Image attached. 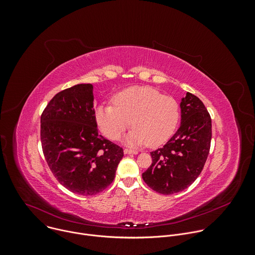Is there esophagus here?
Masks as SVG:
<instances>
[{
	"mask_svg": "<svg viewBox=\"0 0 255 255\" xmlns=\"http://www.w3.org/2000/svg\"><path fill=\"white\" fill-rule=\"evenodd\" d=\"M124 153L125 154H137L138 152L136 150H132V149H129V148H125L124 149Z\"/></svg>",
	"mask_w": 255,
	"mask_h": 255,
	"instance_id": "34e87169",
	"label": "esophagus"
}]
</instances>
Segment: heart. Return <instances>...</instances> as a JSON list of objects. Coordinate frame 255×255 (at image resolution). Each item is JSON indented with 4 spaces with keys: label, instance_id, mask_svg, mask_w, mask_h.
<instances>
[{
    "label": "heart",
    "instance_id": "b5f03b06",
    "mask_svg": "<svg viewBox=\"0 0 255 255\" xmlns=\"http://www.w3.org/2000/svg\"><path fill=\"white\" fill-rule=\"evenodd\" d=\"M178 120L177 101L151 87L125 89L113 97V104H102L96 109L97 124L111 140H119L131 122L134 129L127 137L131 145L159 146L172 135Z\"/></svg>",
    "mask_w": 255,
    "mask_h": 255
}]
</instances>
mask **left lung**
<instances>
[{
    "label": "left lung",
    "mask_w": 255,
    "mask_h": 255,
    "mask_svg": "<svg viewBox=\"0 0 255 255\" xmlns=\"http://www.w3.org/2000/svg\"><path fill=\"white\" fill-rule=\"evenodd\" d=\"M180 109V127L163 147L150 152L152 163L142 173L145 184L162 195L189 188L202 172L210 151L212 120L204 103L187 93Z\"/></svg>",
    "instance_id": "obj_1"
}]
</instances>
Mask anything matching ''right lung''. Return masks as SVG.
Segmentation results:
<instances>
[{
	"label": "right lung",
	"mask_w": 255,
	"mask_h": 255,
	"mask_svg": "<svg viewBox=\"0 0 255 255\" xmlns=\"http://www.w3.org/2000/svg\"><path fill=\"white\" fill-rule=\"evenodd\" d=\"M93 86L81 84L57 93L41 114L45 160L58 183L82 196H94L112 184L123 148L104 138L93 107Z\"/></svg>",
	"instance_id": "right-lung-1"
}]
</instances>
